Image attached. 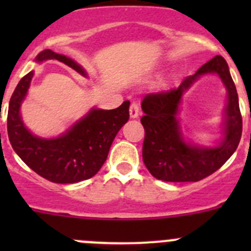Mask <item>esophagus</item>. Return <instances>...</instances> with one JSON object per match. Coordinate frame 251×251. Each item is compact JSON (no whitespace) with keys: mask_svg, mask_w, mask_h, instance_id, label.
I'll list each match as a JSON object with an SVG mask.
<instances>
[{"mask_svg":"<svg viewBox=\"0 0 251 251\" xmlns=\"http://www.w3.org/2000/svg\"><path fill=\"white\" fill-rule=\"evenodd\" d=\"M130 118H138L139 115V104L137 101H132L129 106Z\"/></svg>","mask_w":251,"mask_h":251,"instance_id":"esophagus-1","label":"esophagus"}]
</instances>
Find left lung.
<instances>
[{
    "label": "left lung",
    "mask_w": 251,
    "mask_h": 251,
    "mask_svg": "<svg viewBox=\"0 0 251 251\" xmlns=\"http://www.w3.org/2000/svg\"><path fill=\"white\" fill-rule=\"evenodd\" d=\"M216 72L228 89L226 137L217 148L206 149L186 144L179 130L176 115L183 93L201 75ZM141 118L145 128L143 162L153 177L167 182H197L210 176L236 151L243 132V118L236 88L229 66L216 55L194 75L185 77L178 88L150 93L142 100Z\"/></svg>",
    "instance_id": "8db88e82"
}]
</instances>
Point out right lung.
Segmentation results:
<instances>
[{
    "mask_svg": "<svg viewBox=\"0 0 251 251\" xmlns=\"http://www.w3.org/2000/svg\"><path fill=\"white\" fill-rule=\"evenodd\" d=\"M48 59L59 60L85 75L74 60L52 50L46 49L36 56L37 63ZM32 76L34 72L22 77L10 99L7 132L13 151L31 170L51 182L75 183L90 178L104 165L117 133L129 119V100L112 110L92 109L57 138H39L26 129L20 115Z\"/></svg>",
    "mask_w": 251,
    "mask_h": 251,
    "instance_id": "1",
    "label": "right lung"
}]
</instances>
